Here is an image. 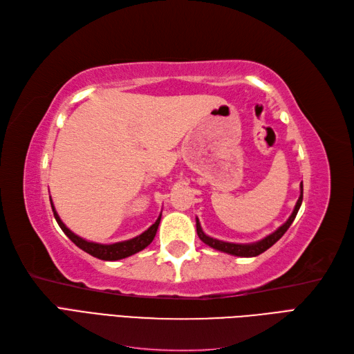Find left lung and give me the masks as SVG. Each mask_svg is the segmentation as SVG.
Wrapping results in <instances>:
<instances>
[{"mask_svg":"<svg viewBox=\"0 0 354 354\" xmlns=\"http://www.w3.org/2000/svg\"><path fill=\"white\" fill-rule=\"evenodd\" d=\"M301 202H303V183H301V186H299V198L295 203V208L291 214V217H289L286 220V223H283L282 226L277 229L276 232L270 233L269 236H266L264 239H261L259 242H254V243H232V242H224V241L214 239V238L208 236V234L203 233L201 224H199V220L196 218L198 236L203 243H207L208 246H211V248L217 250V251L232 254V255H236V257H257V255H260L261 252L269 250L272 245H274L277 241H279L283 236L285 232L289 229V226H291L292 221L295 220L297 212H298L299 207H301Z\"/></svg>","mask_w":354,"mask_h":354,"instance_id":"8db88e82","label":"left lung"}]
</instances>
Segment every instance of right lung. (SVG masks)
Listing matches in <instances>:
<instances>
[{"instance_id": "add662e5", "label": "right lung", "mask_w": 354, "mask_h": 354, "mask_svg": "<svg viewBox=\"0 0 354 354\" xmlns=\"http://www.w3.org/2000/svg\"><path fill=\"white\" fill-rule=\"evenodd\" d=\"M51 202V198H50ZM51 208H53V214H55V218L57 221V224L60 226V229L63 230V233L66 234V236L81 248L82 251H85L87 254L95 257V259H100L104 261H116V260H122L127 259V257H130L138 251L145 250L147 245H151V242L153 241L158 226H159V221H160V214L158 220L152 224L151 227H149L146 232H143L142 234H138V236L133 238V239H128V241H122V242H116V243H111V245H104V243H95V242H90V241H85L82 238H80L78 234H75L73 232H71L66 226L65 223H63L59 217V214L55 209V205H53L51 202Z\"/></svg>"}]
</instances>
